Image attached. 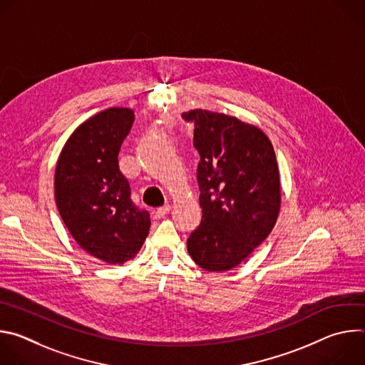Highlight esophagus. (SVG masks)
Returning <instances> with one entry per match:
<instances>
[{
    "mask_svg": "<svg viewBox=\"0 0 365 365\" xmlns=\"http://www.w3.org/2000/svg\"><path fill=\"white\" fill-rule=\"evenodd\" d=\"M169 211H170V205H165V206L158 207V210H154L151 214H153V217H154L155 220H160V218H163L166 214H169Z\"/></svg>",
    "mask_w": 365,
    "mask_h": 365,
    "instance_id": "34e87169",
    "label": "esophagus"
}]
</instances>
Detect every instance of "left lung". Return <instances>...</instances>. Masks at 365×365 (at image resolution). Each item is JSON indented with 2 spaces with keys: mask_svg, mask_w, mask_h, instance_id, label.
<instances>
[{
  "mask_svg": "<svg viewBox=\"0 0 365 365\" xmlns=\"http://www.w3.org/2000/svg\"><path fill=\"white\" fill-rule=\"evenodd\" d=\"M199 153L200 225L187 238L193 262L206 272L237 267L272 232L280 210V178L269 137L235 117L192 110Z\"/></svg>",
  "mask_w": 365,
  "mask_h": 365,
  "instance_id": "8db88e82",
  "label": "left lung"
}]
</instances>
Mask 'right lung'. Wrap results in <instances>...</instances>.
<instances>
[{
  "mask_svg": "<svg viewBox=\"0 0 365 365\" xmlns=\"http://www.w3.org/2000/svg\"><path fill=\"white\" fill-rule=\"evenodd\" d=\"M134 123L128 108L101 111L66 141L55 172L59 214L75 241L108 264H123L141 248L150 214L131 200L118 153Z\"/></svg>",
  "mask_w": 365,
  "mask_h": 365,
  "instance_id": "right-lung-1",
  "label": "right lung"
}]
</instances>
